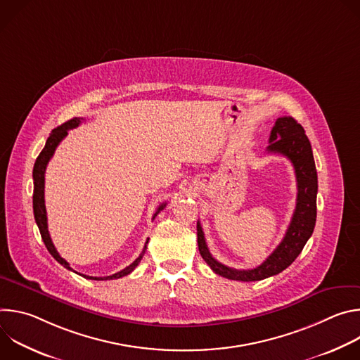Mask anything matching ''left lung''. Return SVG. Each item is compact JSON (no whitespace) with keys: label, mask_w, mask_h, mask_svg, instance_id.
<instances>
[{"label":"left lung","mask_w":360,"mask_h":360,"mask_svg":"<svg viewBox=\"0 0 360 360\" xmlns=\"http://www.w3.org/2000/svg\"><path fill=\"white\" fill-rule=\"evenodd\" d=\"M268 152L281 153L286 157L293 168L297 182L296 208L289 224V228L278 245V248L269 255V258L259 266L253 269H233L222 265L211 255L207 242H205L202 226L198 221V248L199 253L211 269L226 279L255 282L281 274L286 269L302 252L314 233L316 224V193H318V174L312 146L304 135V129L292 117L278 118L275 127L271 131Z\"/></svg>","instance_id":"left-lung-1"}]
</instances>
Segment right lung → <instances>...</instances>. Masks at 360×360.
Here are the masks:
<instances>
[{
    "instance_id": "add662e5",
    "label": "right lung",
    "mask_w": 360,
    "mask_h": 360,
    "mask_svg": "<svg viewBox=\"0 0 360 360\" xmlns=\"http://www.w3.org/2000/svg\"><path fill=\"white\" fill-rule=\"evenodd\" d=\"M84 121V118H72L70 121H67L65 124L57 127L56 129H53V132L49 134L46 142H45V146L44 149L41 150V153L38 155L35 164H34V171H32V179H34V195H32V208H34V218H35V222L38 225V229H39V233H41V238L48 249V252L54 256V259L58 261L64 268L72 271V268L70 266V264L61 258L60 253L57 252L53 240H51V236H49V232H48V224H46V211H45V199H44V185H45V169H46V165L49 162V160L53 158L54 152L58 146V143L68 135V129H72V128H77L81 122ZM167 203H162L160 205V208L157 210L155 215H153V218H155L160 211H162L165 208ZM149 239H146L145 242V246L142 249V253L138 256V258L129 265L127 266L125 269L111 275V276H104V278H96V276H86V275H81L86 279H94V281H107V279H118V278H122V276H127L129 275L136 266L138 264L141 262L142 256L146 250V243H148Z\"/></svg>"
}]
</instances>
